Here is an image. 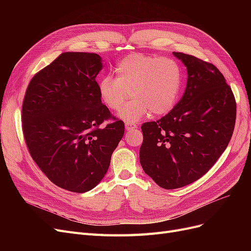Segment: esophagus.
Returning <instances> with one entry per match:
<instances>
[{
    "mask_svg": "<svg viewBox=\"0 0 251 251\" xmlns=\"http://www.w3.org/2000/svg\"><path fill=\"white\" fill-rule=\"evenodd\" d=\"M136 127H137V126H136L135 124H132V123H126V131H132V130H134V128H136Z\"/></svg>",
    "mask_w": 251,
    "mask_h": 251,
    "instance_id": "esophagus-1",
    "label": "esophagus"
}]
</instances>
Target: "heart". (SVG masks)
I'll return each mask as SVG.
<instances>
[{"mask_svg":"<svg viewBox=\"0 0 251 251\" xmlns=\"http://www.w3.org/2000/svg\"><path fill=\"white\" fill-rule=\"evenodd\" d=\"M115 72L116 77L107 75L100 80L98 93L113 111L123 107L131 93L133 100L118 114L125 121L135 123L150 112L155 116L164 115L176 104L182 71L175 59L134 53L120 60Z\"/></svg>","mask_w":251,"mask_h":251,"instance_id":"1","label":"heart"}]
</instances>
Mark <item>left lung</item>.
Here are the masks:
<instances>
[{
    "label": "left lung",
    "instance_id": "1",
    "mask_svg": "<svg viewBox=\"0 0 251 251\" xmlns=\"http://www.w3.org/2000/svg\"><path fill=\"white\" fill-rule=\"evenodd\" d=\"M187 82L174 109L141 126L142 169L165 189L191 184L206 174L228 146L237 104L231 88L212 64L181 52Z\"/></svg>",
    "mask_w": 251,
    "mask_h": 251
}]
</instances>
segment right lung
<instances>
[{
    "mask_svg": "<svg viewBox=\"0 0 251 251\" xmlns=\"http://www.w3.org/2000/svg\"><path fill=\"white\" fill-rule=\"evenodd\" d=\"M96 53L65 52L30 80L23 101V133L29 153L55 185L86 193L104 177L125 134L124 121L102 104ZM114 121L105 127L104 120Z\"/></svg>",
    "mask_w": 251,
    "mask_h": 251,
    "instance_id": "1",
    "label": "right lung"
}]
</instances>
